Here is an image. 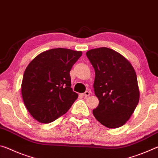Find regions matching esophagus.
I'll return each instance as SVG.
<instances>
[{
	"instance_id": "34e87169",
	"label": "esophagus",
	"mask_w": 158,
	"mask_h": 158,
	"mask_svg": "<svg viewBox=\"0 0 158 158\" xmlns=\"http://www.w3.org/2000/svg\"><path fill=\"white\" fill-rule=\"evenodd\" d=\"M90 91H85L84 93H82V95L84 96V98H86L87 97H89V96L90 95Z\"/></svg>"
}]
</instances>
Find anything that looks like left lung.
I'll return each mask as SVG.
<instances>
[{
	"label": "left lung",
	"instance_id": "8db88e82",
	"mask_svg": "<svg viewBox=\"0 0 158 158\" xmlns=\"http://www.w3.org/2000/svg\"><path fill=\"white\" fill-rule=\"evenodd\" d=\"M85 54L95 69L93 88L99 100L93 114L106 127H121L139 100L135 69L126 58L109 48L90 49Z\"/></svg>",
	"mask_w": 158,
	"mask_h": 158
}]
</instances>
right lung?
Segmentation results:
<instances>
[{"label": "right lung", "instance_id": "add662e5", "mask_svg": "<svg viewBox=\"0 0 158 158\" xmlns=\"http://www.w3.org/2000/svg\"><path fill=\"white\" fill-rule=\"evenodd\" d=\"M81 55V52L57 48L40 53L28 64L21 95L26 109L37 121H54L78 98L71 88L69 72Z\"/></svg>", "mask_w": 158, "mask_h": 158}]
</instances>
